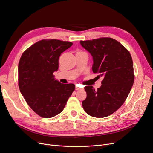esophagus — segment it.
Segmentation results:
<instances>
[{"instance_id": "obj_1", "label": "esophagus", "mask_w": 153, "mask_h": 153, "mask_svg": "<svg viewBox=\"0 0 153 153\" xmlns=\"http://www.w3.org/2000/svg\"><path fill=\"white\" fill-rule=\"evenodd\" d=\"M75 89H76V90H77V91H78V90H81V89H82V88H80V87H78V85H76Z\"/></svg>"}]
</instances>
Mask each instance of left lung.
I'll use <instances>...</instances> for the list:
<instances>
[{
  "label": "left lung",
  "instance_id": "obj_1",
  "mask_svg": "<svg viewBox=\"0 0 153 153\" xmlns=\"http://www.w3.org/2000/svg\"><path fill=\"white\" fill-rule=\"evenodd\" d=\"M80 43L92 55V71L103 76L96 91L92 86L85 87L87 98L82 101V106L91 116H108L123 105L133 86L135 76L131 54L123 45L110 38Z\"/></svg>",
  "mask_w": 153,
  "mask_h": 153
}]
</instances>
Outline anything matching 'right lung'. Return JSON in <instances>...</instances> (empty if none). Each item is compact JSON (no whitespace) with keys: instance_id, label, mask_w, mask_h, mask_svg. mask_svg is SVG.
<instances>
[{"instance_id":"right-lung-1","label":"right lung","mask_w":153,"mask_h":153,"mask_svg":"<svg viewBox=\"0 0 153 153\" xmlns=\"http://www.w3.org/2000/svg\"><path fill=\"white\" fill-rule=\"evenodd\" d=\"M69 41L43 39L27 48L18 64V86L27 103L39 116L50 118L61 113L75 89L55 79L61 53Z\"/></svg>"}]
</instances>
